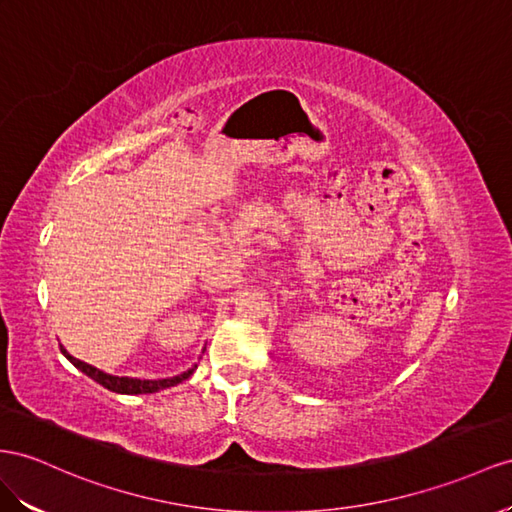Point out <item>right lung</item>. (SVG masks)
<instances>
[{
  "instance_id": "obj_1",
  "label": "right lung",
  "mask_w": 512,
  "mask_h": 512,
  "mask_svg": "<svg viewBox=\"0 0 512 512\" xmlns=\"http://www.w3.org/2000/svg\"><path fill=\"white\" fill-rule=\"evenodd\" d=\"M60 350H62V355L67 357V359L75 365L77 370L93 378L95 383H99L101 387H106V389H110V391H116V393H127V396H136V393H155V391L166 389V387H175V385L186 381V378L192 376L194 370H196V365H192L190 370L181 372V374H177V376L157 378V381H142V378L114 376V374H108V372H103V370H97L95 365H88V363H84V361H80V359H75L73 355H69L67 348H64V346H60Z\"/></svg>"
}]
</instances>
